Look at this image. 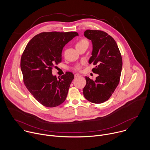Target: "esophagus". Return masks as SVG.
<instances>
[{
  "mask_svg": "<svg viewBox=\"0 0 150 150\" xmlns=\"http://www.w3.org/2000/svg\"><path fill=\"white\" fill-rule=\"evenodd\" d=\"M80 76H81V74H75V78H77V77Z\"/></svg>",
  "mask_w": 150,
  "mask_h": 150,
  "instance_id": "1",
  "label": "esophagus"
}]
</instances>
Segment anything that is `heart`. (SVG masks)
<instances>
[{
    "label": "heart",
    "mask_w": 150,
    "mask_h": 150,
    "mask_svg": "<svg viewBox=\"0 0 150 150\" xmlns=\"http://www.w3.org/2000/svg\"><path fill=\"white\" fill-rule=\"evenodd\" d=\"M88 45H89V42L85 38H82V39H81L80 40H79L77 43L76 44V48L78 47H80V46H88ZM81 65H77L75 68V69L76 70V71H79L81 69Z\"/></svg>",
    "instance_id": "obj_1"
}]
</instances>
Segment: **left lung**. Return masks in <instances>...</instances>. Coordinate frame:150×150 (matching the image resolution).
I'll return each mask as SVG.
<instances>
[{"label":"left lung","instance_id":"1","mask_svg":"<svg viewBox=\"0 0 150 150\" xmlns=\"http://www.w3.org/2000/svg\"><path fill=\"white\" fill-rule=\"evenodd\" d=\"M84 35L91 40L92 56L89 63L96 65L92 71L98 76L95 81L85 76L83 94L89 101L100 104L108 100L120 81L122 58L114 38L101 30H87Z\"/></svg>","mask_w":150,"mask_h":150}]
</instances>
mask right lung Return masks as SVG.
Returning <instances> with one entry per match:
<instances>
[{"instance_id":"add662e5","label":"right lung","mask_w":150,"mask_h":150,"mask_svg":"<svg viewBox=\"0 0 150 150\" xmlns=\"http://www.w3.org/2000/svg\"><path fill=\"white\" fill-rule=\"evenodd\" d=\"M76 32H43L35 35L27 44L21 58V69L25 87L35 99L47 108H54L67 98L72 72H67L59 79L52 69L62 62L63 47Z\"/></svg>"}]
</instances>
